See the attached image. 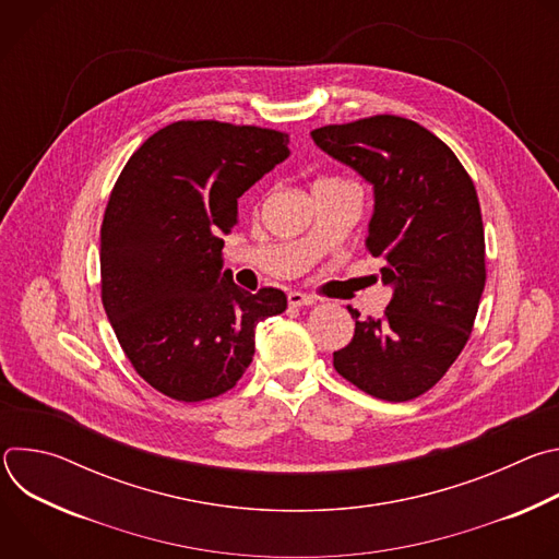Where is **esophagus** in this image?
Instances as JSON below:
<instances>
[{
    "label": "esophagus",
    "instance_id": "1",
    "mask_svg": "<svg viewBox=\"0 0 559 559\" xmlns=\"http://www.w3.org/2000/svg\"><path fill=\"white\" fill-rule=\"evenodd\" d=\"M287 300H289V305H292V307H305V305H313V302H316V298H313V296L302 294V292H289Z\"/></svg>",
    "mask_w": 559,
    "mask_h": 559
}]
</instances>
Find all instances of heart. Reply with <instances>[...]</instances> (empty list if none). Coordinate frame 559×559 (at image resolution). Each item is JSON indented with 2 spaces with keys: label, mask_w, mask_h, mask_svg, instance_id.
Listing matches in <instances>:
<instances>
[{
  "label": "heart",
  "mask_w": 559,
  "mask_h": 559,
  "mask_svg": "<svg viewBox=\"0 0 559 559\" xmlns=\"http://www.w3.org/2000/svg\"><path fill=\"white\" fill-rule=\"evenodd\" d=\"M325 181H334V179H325Z\"/></svg>",
  "instance_id": "obj_1"
}]
</instances>
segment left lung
<instances>
[{
	"label": "left lung",
	"instance_id": "left-lung-1",
	"mask_svg": "<svg viewBox=\"0 0 559 559\" xmlns=\"http://www.w3.org/2000/svg\"><path fill=\"white\" fill-rule=\"evenodd\" d=\"M373 186L367 250L393 296L382 318L349 309L354 338L336 371L389 403L429 391L464 349L487 281L475 186L453 150L420 123L376 115L311 132Z\"/></svg>",
	"mask_w": 559,
	"mask_h": 559
}]
</instances>
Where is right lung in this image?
Wrapping results in <instances>:
<instances>
[{"mask_svg": "<svg viewBox=\"0 0 559 559\" xmlns=\"http://www.w3.org/2000/svg\"><path fill=\"white\" fill-rule=\"evenodd\" d=\"M289 134L177 121L143 141L102 223V300L134 371L179 403L229 391L254 356L257 325L285 311L276 287L250 294L223 267L238 197L289 156Z\"/></svg>", "mask_w": 559, "mask_h": 559, "instance_id": "obj_1", "label": "right lung"}]
</instances>
